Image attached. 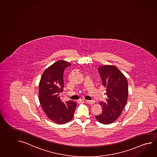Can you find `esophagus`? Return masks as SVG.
<instances>
[{
    "label": "esophagus",
    "instance_id": "34e87169",
    "mask_svg": "<svg viewBox=\"0 0 157 157\" xmlns=\"http://www.w3.org/2000/svg\"><path fill=\"white\" fill-rule=\"evenodd\" d=\"M86 102L87 103L90 104H93L94 103V101H89V100H86Z\"/></svg>",
    "mask_w": 157,
    "mask_h": 157
}]
</instances>
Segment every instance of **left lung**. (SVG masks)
I'll list each match as a JSON object with an SVG mask.
<instances>
[{"instance_id":"1","label":"left lung","mask_w":157,"mask_h":157,"mask_svg":"<svg viewBox=\"0 0 157 157\" xmlns=\"http://www.w3.org/2000/svg\"><path fill=\"white\" fill-rule=\"evenodd\" d=\"M98 71L102 85L106 88L105 101H101L102 113L96 119L103 124H109L119 117L128 101V83L125 76L117 67L100 66Z\"/></svg>"}]
</instances>
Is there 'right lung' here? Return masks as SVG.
Instances as JSON below:
<instances>
[{
	"instance_id": "1",
	"label": "right lung",
	"mask_w": 157,
	"mask_h": 157,
	"mask_svg": "<svg viewBox=\"0 0 157 157\" xmlns=\"http://www.w3.org/2000/svg\"><path fill=\"white\" fill-rule=\"evenodd\" d=\"M71 64L59 60L43 73L39 84L40 105L51 120L58 124H64L74 117L77 104L72 101L64 103L60 99L64 88V70Z\"/></svg>"
}]
</instances>
